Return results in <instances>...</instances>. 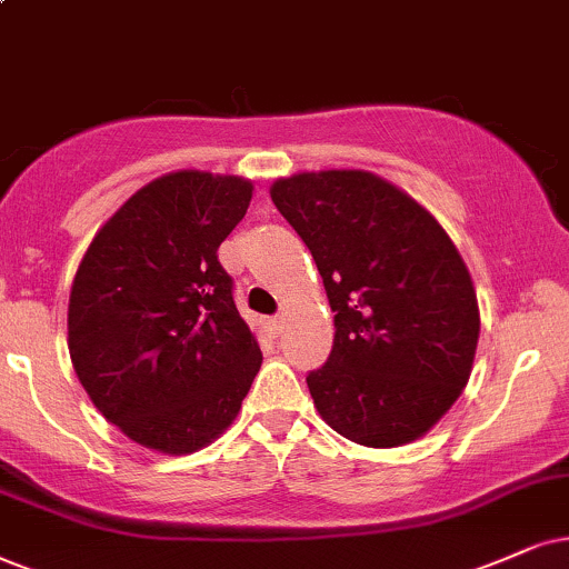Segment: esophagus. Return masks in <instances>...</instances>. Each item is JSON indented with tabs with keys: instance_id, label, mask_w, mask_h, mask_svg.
<instances>
[{
	"instance_id": "1",
	"label": "esophagus",
	"mask_w": 569,
	"mask_h": 569,
	"mask_svg": "<svg viewBox=\"0 0 569 569\" xmlns=\"http://www.w3.org/2000/svg\"><path fill=\"white\" fill-rule=\"evenodd\" d=\"M268 328H270L272 336H278L280 330H283V318H280V315H276V318H270L268 320Z\"/></svg>"
}]
</instances>
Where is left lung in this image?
Listing matches in <instances>:
<instances>
[{
    "label": "left lung",
    "mask_w": 569,
    "mask_h": 569,
    "mask_svg": "<svg viewBox=\"0 0 569 569\" xmlns=\"http://www.w3.org/2000/svg\"><path fill=\"white\" fill-rule=\"evenodd\" d=\"M270 197L336 312L330 357L307 376L322 420L372 449L420 438L476 359L478 299L457 247L433 214L365 170L299 172Z\"/></svg>",
    "instance_id": "obj_1"
}]
</instances>
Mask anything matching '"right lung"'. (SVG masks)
<instances>
[{
	"label": "right lung",
	"mask_w": 569,
	"mask_h": 569,
	"mask_svg": "<svg viewBox=\"0 0 569 569\" xmlns=\"http://www.w3.org/2000/svg\"><path fill=\"white\" fill-rule=\"evenodd\" d=\"M251 183L199 170L143 186L76 272L68 347L86 393L147 449L189 455L231 426L262 351L218 260Z\"/></svg>",
	"instance_id": "add662e5"
}]
</instances>
